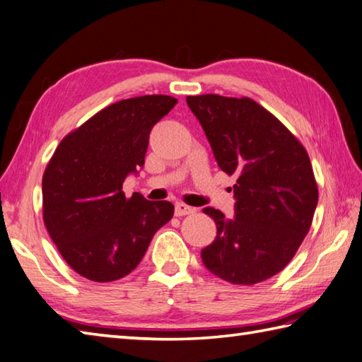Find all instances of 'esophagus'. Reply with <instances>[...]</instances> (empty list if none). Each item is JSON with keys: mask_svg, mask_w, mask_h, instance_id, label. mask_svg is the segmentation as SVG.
Segmentation results:
<instances>
[{"mask_svg": "<svg viewBox=\"0 0 362 362\" xmlns=\"http://www.w3.org/2000/svg\"><path fill=\"white\" fill-rule=\"evenodd\" d=\"M195 212L194 208H190V206L184 204V203H176L175 204V216L176 217H182V216H187V214Z\"/></svg>", "mask_w": 362, "mask_h": 362, "instance_id": "obj_1", "label": "esophagus"}]
</instances>
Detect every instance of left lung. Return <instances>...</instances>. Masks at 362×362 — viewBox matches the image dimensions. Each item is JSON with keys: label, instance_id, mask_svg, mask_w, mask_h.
I'll return each instance as SVG.
<instances>
[{"label": "left lung", "instance_id": "8db88e82", "mask_svg": "<svg viewBox=\"0 0 362 362\" xmlns=\"http://www.w3.org/2000/svg\"><path fill=\"white\" fill-rule=\"evenodd\" d=\"M218 167L238 181L234 218L204 208L217 235L202 250L211 274L253 286L279 274L313 223L319 190L306 150L292 132L252 98L187 97Z\"/></svg>", "mask_w": 362, "mask_h": 362}]
</instances>
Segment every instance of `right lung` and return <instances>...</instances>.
I'll return each instance as SVG.
<instances>
[{"label":"right lung","mask_w":362,"mask_h":362,"mask_svg":"<svg viewBox=\"0 0 362 362\" xmlns=\"http://www.w3.org/2000/svg\"><path fill=\"white\" fill-rule=\"evenodd\" d=\"M176 103L167 95L114 103L70 132L48 162L43 222L81 276L97 283L127 276L173 217L170 202H148L137 192L127 198L122 187L144 167L153 127Z\"/></svg>","instance_id":"right-lung-1"}]
</instances>
